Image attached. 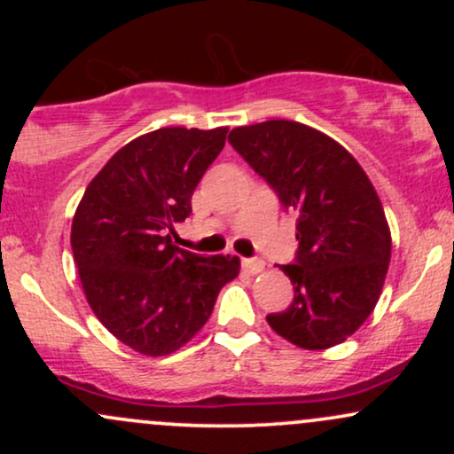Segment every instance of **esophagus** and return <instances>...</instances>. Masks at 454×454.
<instances>
[{"label": "esophagus", "mask_w": 454, "mask_h": 454, "mask_svg": "<svg viewBox=\"0 0 454 454\" xmlns=\"http://www.w3.org/2000/svg\"><path fill=\"white\" fill-rule=\"evenodd\" d=\"M241 264H243L245 273H249V275H256L264 269V260H260V258H245Z\"/></svg>", "instance_id": "34e87169"}]
</instances>
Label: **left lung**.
<instances>
[{
    "mask_svg": "<svg viewBox=\"0 0 454 454\" xmlns=\"http://www.w3.org/2000/svg\"><path fill=\"white\" fill-rule=\"evenodd\" d=\"M228 143L299 215L294 260L279 267L294 299L267 322L305 350L337 346L373 311L390 262L388 223L372 181L340 143L303 123L234 128Z\"/></svg>",
    "mask_w": 454,
    "mask_h": 454,
    "instance_id": "1",
    "label": "left lung"
}]
</instances>
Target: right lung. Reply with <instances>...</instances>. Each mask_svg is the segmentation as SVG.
<instances>
[{
    "label": "right lung",
    "mask_w": 454,
    "mask_h": 454,
    "mask_svg": "<svg viewBox=\"0 0 454 454\" xmlns=\"http://www.w3.org/2000/svg\"><path fill=\"white\" fill-rule=\"evenodd\" d=\"M226 134L161 128L138 137L96 175L72 220V254L93 314L147 356L190 341L239 273V258H207L170 241Z\"/></svg>",
    "instance_id": "right-lung-1"
}]
</instances>
